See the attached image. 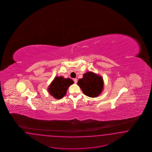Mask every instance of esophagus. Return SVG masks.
I'll use <instances>...</instances> for the list:
<instances>
[{
  "mask_svg": "<svg viewBox=\"0 0 152 152\" xmlns=\"http://www.w3.org/2000/svg\"><path fill=\"white\" fill-rule=\"evenodd\" d=\"M74 81L75 83H77V78H74Z\"/></svg>",
  "mask_w": 152,
  "mask_h": 152,
  "instance_id": "esophagus-1",
  "label": "esophagus"
}]
</instances>
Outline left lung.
Returning <instances> with one entry per match:
<instances>
[{
	"mask_svg": "<svg viewBox=\"0 0 152 152\" xmlns=\"http://www.w3.org/2000/svg\"><path fill=\"white\" fill-rule=\"evenodd\" d=\"M77 85L85 95L96 97L103 91L104 80L100 75L89 71L83 74V78L78 80Z\"/></svg>",
	"mask_w": 152,
	"mask_h": 152,
	"instance_id": "1",
	"label": "left lung"
}]
</instances>
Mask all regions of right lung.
<instances>
[{"instance_id": "right-lung-1", "label": "right lung", "mask_w": 152, "mask_h": 152, "mask_svg": "<svg viewBox=\"0 0 152 152\" xmlns=\"http://www.w3.org/2000/svg\"><path fill=\"white\" fill-rule=\"evenodd\" d=\"M74 83V81L71 78H65L63 76H57L49 85L48 91L51 96L56 99H61L66 94L69 86Z\"/></svg>"}]
</instances>
